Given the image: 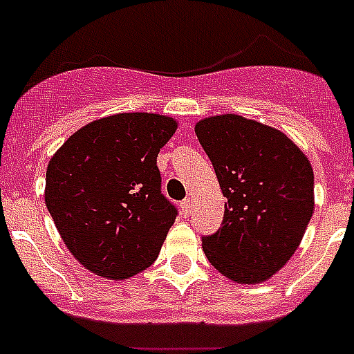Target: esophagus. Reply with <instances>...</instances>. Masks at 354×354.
Returning a JSON list of instances; mask_svg holds the SVG:
<instances>
[{"label": "esophagus", "mask_w": 354, "mask_h": 354, "mask_svg": "<svg viewBox=\"0 0 354 354\" xmlns=\"http://www.w3.org/2000/svg\"><path fill=\"white\" fill-rule=\"evenodd\" d=\"M180 209H183V214L189 216L192 214V209H193V200L192 198H186L183 200V204H180Z\"/></svg>", "instance_id": "1"}]
</instances>
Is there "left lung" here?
<instances>
[{"mask_svg":"<svg viewBox=\"0 0 354 354\" xmlns=\"http://www.w3.org/2000/svg\"><path fill=\"white\" fill-rule=\"evenodd\" d=\"M196 138L227 196L207 261L237 283H261L298 250L314 212V171L282 131L227 113L196 122Z\"/></svg>","mask_w":354,"mask_h":354,"instance_id":"8db88e82","label":"left lung"}]
</instances>
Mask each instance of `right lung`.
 <instances>
[{"mask_svg": "<svg viewBox=\"0 0 354 354\" xmlns=\"http://www.w3.org/2000/svg\"><path fill=\"white\" fill-rule=\"evenodd\" d=\"M177 120L156 113L99 118L56 150L46 171V205L80 264L108 280L147 270L177 209L161 193L158 154Z\"/></svg>", "mask_w": 354, "mask_h": 354, "instance_id": "obj_1", "label": "right lung"}]
</instances>
